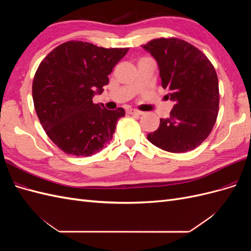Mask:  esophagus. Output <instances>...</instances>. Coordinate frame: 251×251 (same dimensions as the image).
Listing matches in <instances>:
<instances>
[{"mask_svg": "<svg viewBox=\"0 0 251 251\" xmlns=\"http://www.w3.org/2000/svg\"><path fill=\"white\" fill-rule=\"evenodd\" d=\"M127 112H128V114H136V115H142V114H143L142 111L136 110V109H130Z\"/></svg>", "mask_w": 251, "mask_h": 251, "instance_id": "1", "label": "esophagus"}]
</instances>
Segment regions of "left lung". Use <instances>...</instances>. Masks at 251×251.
Masks as SVG:
<instances>
[{
    "label": "left lung",
    "instance_id": "left-lung-1",
    "mask_svg": "<svg viewBox=\"0 0 251 251\" xmlns=\"http://www.w3.org/2000/svg\"><path fill=\"white\" fill-rule=\"evenodd\" d=\"M142 47L159 67L163 89L175 101L169 118L148 139L171 153L193 151L208 137L219 111V82L214 66L202 51L177 39L151 40Z\"/></svg>",
    "mask_w": 251,
    "mask_h": 251
}]
</instances>
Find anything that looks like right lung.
<instances>
[{
	"mask_svg": "<svg viewBox=\"0 0 251 251\" xmlns=\"http://www.w3.org/2000/svg\"><path fill=\"white\" fill-rule=\"evenodd\" d=\"M128 48H102L69 41L53 49L35 72L34 109L43 128L64 153L91 156L107 147L125 110L93 103Z\"/></svg>",
	"mask_w": 251,
	"mask_h": 251,
	"instance_id": "right-lung-1",
	"label": "right lung"
}]
</instances>
